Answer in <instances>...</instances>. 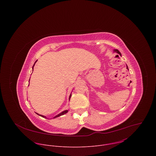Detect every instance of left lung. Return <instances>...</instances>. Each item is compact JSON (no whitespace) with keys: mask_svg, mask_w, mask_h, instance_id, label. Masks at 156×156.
Masks as SVG:
<instances>
[{"mask_svg":"<svg viewBox=\"0 0 156 156\" xmlns=\"http://www.w3.org/2000/svg\"><path fill=\"white\" fill-rule=\"evenodd\" d=\"M114 52H116V53L119 54L120 55H121V53L119 52V50H117V49H114ZM126 69L128 70V66H126Z\"/></svg>","mask_w":156,"mask_h":156,"instance_id":"left-lung-1","label":"left lung"}]
</instances>
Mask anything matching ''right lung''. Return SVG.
<instances>
[{
	"instance_id": "right-lung-1",
	"label": "right lung",
	"mask_w": 156,
	"mask_h": 156,
	"mask_svg": "<svg viewBox=\"0 0 156 156\" xmlns=\"http://www.w3.org/2000/svg\"><path fill=\"white\" fill-rule=\"evenodd\" d=\"M37 62V60L35 62V63H34V65H33V68H34V65H35V63H36V62ZM71 96H72V94L70 95V96H69V100L70 99V98H71ZM68 112V110H64V111H63V112H62L61 113H60L59 114H58L57 115H56V116H55L54 117V119H55V118H57V117H60V116H61V115H64V114H66ZM36 114H37L38 115H39V116H41V117H43V118H46L45 116H44V115H39V114H37V113H36Z\"/></svg>"
}]
</instances>
